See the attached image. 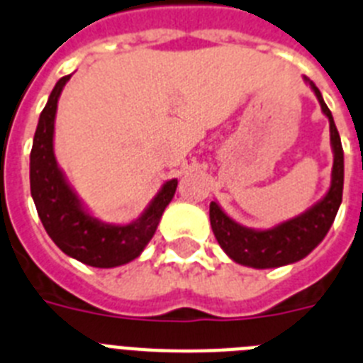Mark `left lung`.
Instances as JSON below:
<instances>
[{
  "label": "left lung",
  "instance_id": "obj_1",
  "mask_svg": "<svg viewBox=\"0 0 363 363\" xmlns=\"http://www.w3.org/2000/svg\"><path fill=\"white\" fill-rule=\"evenodd\" d=\"M311 89L316 94L323 115L329 118L330 147H333V173L327 194L316 204L305 210L303 213L283 220L272 228H248L235 223L232 217L223 212V208L212 201L210 203V223L213 235L220 248L226 252L230 259L235 263L252 267V269H276L283 264H291L303 259L323 241L329 228L333 226L334 217L338 213L343 194V150L340 133L334 124L333 113L323 102L320 89L314 82L305 77Z\"/></svg>",
  "mask_w": 363,
  "mask_h": 363
}]
</instances>
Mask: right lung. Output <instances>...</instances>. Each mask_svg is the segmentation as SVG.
Returning a JSON list of instances; mask_svg holds the SVG:
<instances>
[{
    "label": "right lung",
    "mask_w": 363,
    "mask_h": 363,
    "mask_svg": "<svg viewBox=\"0 0 363 363\" xmlns=\"http://www.w3.org/2000/svg\"><path fill=\"white\" fill-rule=\"evenodd\" d=\"M71 74L60 78L43 107L30 151V195L43 228L60 250L96 269H113L137 259L155 234L164 210L177 190L166 181L140 217L128 225L104 223L84 206L55 157L58 99Z\"/></svg>",
    "instance_id": "obj_1"
}]
</instances>
